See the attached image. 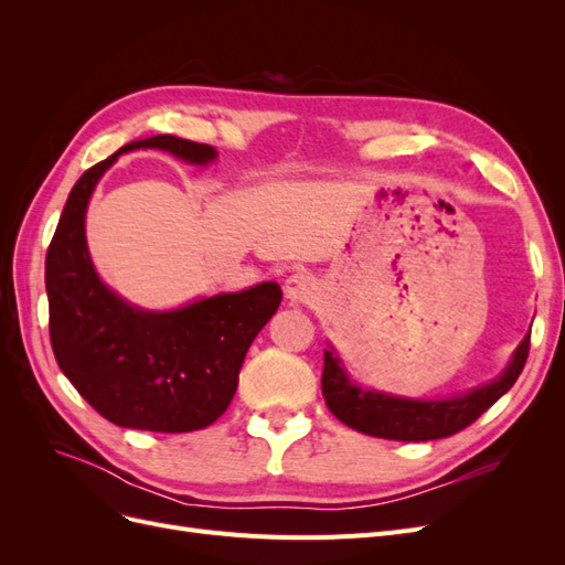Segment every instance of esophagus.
<instances>
[{"label":"esophagus","mask_w":565,"mask_h":565,"mask_svg":"<svg viewBox=\"0 0 565 565\" xmlns=\"http://www.w3.org/2000/svg\"><path fill=\"white\" fill-rule=\"evenodd\" d=\"M316 292H318V285H316L313 276H309V273H303V270L292 273V276L285 280V297L295 303L311 301L316 297Z\"/></svg>","instance_id":"obj_1"}]
</instances>
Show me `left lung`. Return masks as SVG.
Here are the masks:
<instances>
[{"instance_id":"left-lung-1","label":"left lung","mask_w":565,"mask_h":565,"mask_svg":"<svg viewBox=\"0 0 565 565\" xmlns=\"http://www.w3.org/2000/svg\"><path fill=\"white\" fill-rule=\"evenodd\" d=\"M530 334L523 337L498 380L446 401H415L361 388L349 380L334 349H324L322 396L330 413L351 429L388 440H434L467 429L514 386L527 361Z\"/></svg>"}]
</instances>
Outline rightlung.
<instances>
[{
	"mask_svg": "<svg viewBox=\"0 0 565 565\" xmlns=\"http://www.w3.org/2000/svg\"><path fill=\"white\" fill-rule=\"evenodd\" d=\"M158 148L191 164L216 150L172 134L119 148L73 185L46 252L49 337L56 363L98 415L125 429L183 434L216 422L231 405L254 337L278 311V282L216 295L177 311H143L100 282L84 216L98 179L122 152Z\"/></svg>",
	"mask_w": 565,
	"mask_h": 565,
	"instance_id": "obj_1",
	"label": "right lung"
}]
</instances>
